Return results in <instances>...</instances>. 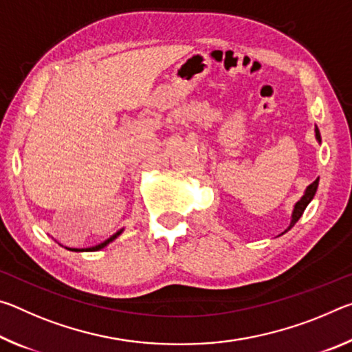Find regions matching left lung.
<instances>
[{
	"mask_svg": "<svg viewBox=\"0 0 352 352\" xmlns=\"http://www.w3.org/2000/svg\"><path fill=\"white\" fill-rule=\"evenodd\" d=\"M315 138H317L318 142H321L320 130H318L317 126H315ZM318 182H320V178H317V180H315L314 183L309 184V186H307L306 190H305V194L301 195V199L298 200L296 204L294 205V211H292V219H290V225L287 226V230H285L284 233H287V231L292 228V226H294V225L298 222V220H300V217L302 216V212H305V210H306V206H307L309 204H311L312 199H314V195H315V192H317ZM284 233H283V234H284Z\"/></svg>",
	"mask_w": 352,
	"mask_h": 352,
	"instance_id": "obj_1",
	"label": "left lung"
}]
</instances>
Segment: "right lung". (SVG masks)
<instances>
[{"instance_id": "obj_1", "label": "right lung", "mask_w": 352, "mask_h": 352, "mask_svg": "<svg viewBox=\"0 0 352 352\" xmlns=\"http://www.w3.org/2000/svg\"><path fill=\"white\" fill-rule=\"evenodd\" d=\"M122 231H124V228H121V230H118L115 234H113V236H110V237H109V239H107V241H104V242H100V243H98V245H94V247H88V248H69V247H65V248H67V250H69V252H98V250H102L104 247H107V245H109V243H110V242H113V241H115V239H116V237H118L119 234H121V233H122Z\"/></svg>"}]
</instances>
